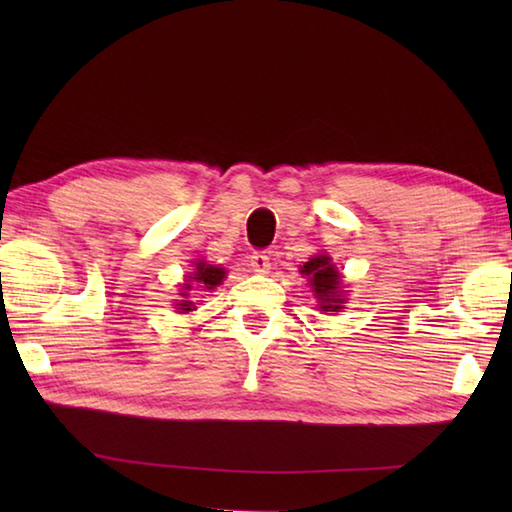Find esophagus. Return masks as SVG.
Returning <instances> with one entry per match:
<instances>
[{"label":"esophagus","instance_id":"1","mask_svg":"<svg viewBox=\"0 0 512 512\" xmlns=\"http://www.w3.org/2000/svg\"><path fill=\"white\" fill-rule=\"evenodd\" d=\"M250 268H253V273L257 275H266L270 270V257L262 250H257V253L250 255Z\"/></svg>","mask_w":512,"mask_h":512}]
</instances>
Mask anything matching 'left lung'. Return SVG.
I'll return each mask as SVG.
<instances>
[{"label":"left lung","mask_w":512,"mask_h":512,"mask_svg":"<svg viewBox=\"0 0 512 512\" xmlns=\"http://www.w3.org/2000/svg\"><path fill=\"white\" fill-rule=\"evenodd\" d=\"M301 273L310 277V286L314 288V292H317V297L321 299V308L325 312L341 310V303H343V299L339 297L341 277L336 273V268L330 264L328 255L312 257L308 264H303Z\"/></svg>","instance_id":"obj_1"}]
</instances>
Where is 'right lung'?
<instances>
[{
    "label": "right lung",
    "mask_w": 512,
    "mask_h": 512,
    "mask_svg": "<svg viewBox=\"0 0 512 512\" xmlns=\"http://www.w3.org/2000/svg\"><path fill=\"white\" fill-rule=\"evenodd\" d=\"M222 279H224V270L222 268L200 262V264H195V273L189 279L191 284H184V290H191V288L193 290H213L217 284H222ZM182 297L187 299L189 295H187V292H184ZM178 306H180L178 310L189 312L193 308V301H182V303H178Z\"/></svg>",
    "instance_id": "add662e5"
}]
</instances>
